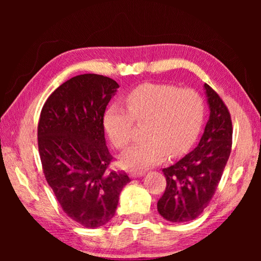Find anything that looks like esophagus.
Here are the masks:
<instances>
[{
  "label": "esophagus",
  "mask_w": 261,
  "mask_h": 261,
  "mask_svg": "<svg viewBox=\"0 0 261 261\" xmlns=\"http://www.w3.org/2000/svg\"><path fill=\"white\" fill-rule=\"evenodd\" d=\"M143 175H145V171L144 170H137V169H135V170H131L130 171L131 177H140V176H143Z\"/></svg>",
  "instance_id": "1"
}]
</instances>
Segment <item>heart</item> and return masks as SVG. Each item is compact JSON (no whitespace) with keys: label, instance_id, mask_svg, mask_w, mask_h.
I'll return each mask as SVG.
<instances>
[{"label":"heart","instance_id":"obj_1","mask_svg":"<svg viewBox=\"0 0 261 261\" xmlns=\"http://www.w3.org/2000/svg\"><path fill=\"white\" fill-rule=\"evenodd\" d=\"M126 108L112 105L103 125L114 146L125 149L134 139L135 122L146 123L147 140L123 155L127 167L146 168L162 162L168 154L179 156L196 141L205 116L204 100L192 88L167 84H143L124 98Z\"/></svg>","mask_w":261,"mask_h":261}]
</instances>
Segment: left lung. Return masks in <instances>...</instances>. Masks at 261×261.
Instances as JSON below:
<instances>
[{
	"label": "left lung",
	"mask_w": 261,
	"mask_h": 261,
	"mask_svg": "<svg viewBox=\"0 0 261 261\" xmlns=\"http://www.w3.org/2000/svg\"><path fill=\"white\" fill-rule=\"evenodd\" d=\"M205 90L211 114L199 144L175 165L162 169L167 187L158 211L170 222H188L204 212L231 152L230 113L213 88L205 84Z\"/></svg>",
	"instance_id": "1"
}]
</instances>
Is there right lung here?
<instances>
[{
    "instance_id": "1",
    "label": "right lung",
    "mask_w": 261,
    "mask_h": 261,
    "mask_svg": "<svg viewBox=\"0 0 261 261\" xmlns=\"http://www.w3.org/2000/svg\"><path fill=\"white\" fill-rule=\"evenodd\" d=\"M118 88L109 77L85 73L53 92L38 124V147L46 180L62 210L85 228L113 219L124 171L109 170L114 158L105 139L103 115Z\"/></svg>"
}]
</instances>
